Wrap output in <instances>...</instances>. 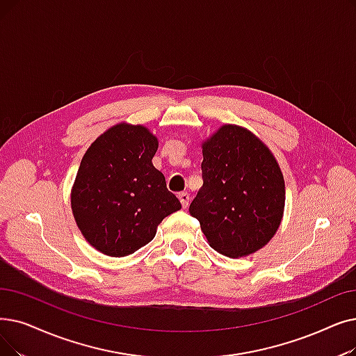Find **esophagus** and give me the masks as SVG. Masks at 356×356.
<instances>
[{"mask_svg":"<svg viewBox=\"0 0 356 356\" xmlns=\"http://www.w3.org/2000/svg\"><path fill=\"white\" fill-rule=\"evenodd\" d=\"M179 199H180V202H181V207L186 209L189 207V202H191V195L188 192H180L179 193Z\"/></svg>","mask_w":356,"mask_h":356,"instance_id":"esophagus-1","label":"esophagus"}]
</instances>
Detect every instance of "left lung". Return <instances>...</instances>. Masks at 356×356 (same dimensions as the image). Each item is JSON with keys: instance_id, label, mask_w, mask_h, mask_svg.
<instances>
[{"instance_id": "1", "label": "left lung", "mask_w": 356, "mask_h": 356, "mask_svg": "<svg viewBox=\"0 0 356 356\" xmlns=\"http://www.w3.org/2000/svg\"><path fill=\"white\" fill-rule=\"evenodd\" d=\"M204 184L189 212L209 245L228 257L265 247L281 225L285 180L268 145L238 125L220 127L202 141Z\"/></svg>"}]
</instances>
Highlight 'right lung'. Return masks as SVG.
I'll return each mask as SVG.
<instances>
[{
	"label": "right lung",
	"instance_id": "add662e5",
	"mask_svg": "<svg viewBox=\"0 0 356 356\" xmlns=\"http://www.w3.org/2000/svg\"><path fill=\"white\" fill-rule=\"evenodd\" d=\"M159 140L147 127L120 122L86 151L71 189L76 227L90 245L123 257L148 244L159 224L181 208L152 165Z\"/></svg>",
	"mask_w": 356,
	"mask_h": 356
}]
</instances>
